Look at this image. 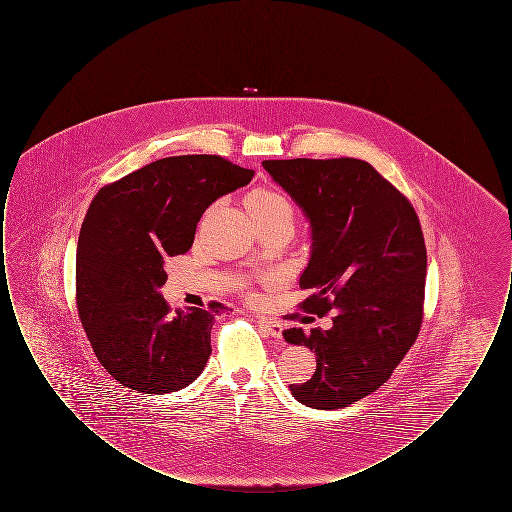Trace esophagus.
<instances>
[{
    "label": "esophagus",
    "mask_w": 512,
    "mask_h": 512,
    "mask_svg": "<svg viewBox=\"0 0 512 512\" xmlns=\"http://www.w3.org/2000/svg\"><path fill=\"white\" fill-rule=\"evenodd\" d=\"M259 326L263 328V332L272 336V338H282V332H284V326L276 320H270V318H259Z\"/></svg>",
    "instance_id": "obj_1"
}]
</instances>
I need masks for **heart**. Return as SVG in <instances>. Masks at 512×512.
Returning a JSON list of instances; mask_svg holds the SVG:
<instances>
[{"label": "heart", "instance_id": "1", "mask_svg": "<svg viewBox=\"0 0 512 512\" xmlns=\"http://www.w3.org/2000/svg\"><path fill=\"white\" fill-rule=\"evenodd\" d=\"M247 207L251 211L253 220L272 219V217H286L293 219V207L286 195L278 194L274 190H253L247 195Z\"/></svg>", "mask_w": 512, "mask_h": 512}]
</instances>
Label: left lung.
<instances>
[{
  "label": "left lung",
  "instance_id": "left-lung-1",
  "mask_svg": "<svg viewBox=\"0 0 512 512\" xmlns=\"http://www.w3.org/2000/svg\"><path fill=\"white\" fill-rule=\"evenodd\" d=\"M311 228L301 307L338 311L330 330L290 328L284 340L317 355L293 397L313 409H343L378 390L413 347L422 324L426 245L409 199L361 159L263 161Z\"/></svg>",
  "mask_w": 512,
  "mask_h": 512
}]
</instances>
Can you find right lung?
<instances>
[{
	"instance_id": "obj_1",
	"label": "right lung",
	"mask_w": 512,
	"mask_h": 512,
	"mask_svg": "<svg viewBox=\"0 0 512 512\" xmlns=\"http://www.w3.org/2000/svg\"><path fill=\"white\" fill-rule=\"evenodd\" d=\"M253 176L219 155H178L130 172L92 199L76 245L78 317L99 363L124 388L163 395L203 372L224 305L172 313L159 292L165 263L192 247L211 203Z\"/></svg>"
}]
</instances>
